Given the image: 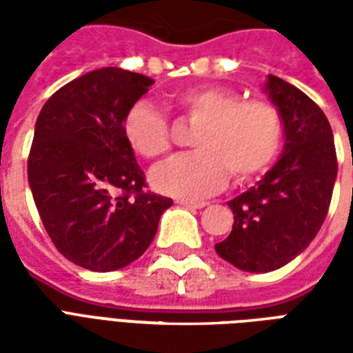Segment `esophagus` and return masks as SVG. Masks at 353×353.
I'll return each instance as SVG.
<instances>
[{
	"mask_svg": "<svg viewBox=\"0 0 353 353\" xmlns=\"http://www.w3.org/2000/svg\"><path fill=\"white\" fill-rule=\"evenodd\" d=\"M177 204L189 208V210H202L208 206V202H199V200H177Z\"/></svg>",
	"mask_w": 353,
	"mask_h": 353,
	"instance_id": "34e87169",
	"label": "esophagus"
}]
</instances>
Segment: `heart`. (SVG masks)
<instances>
[{
  "label": "heart",
  "instance_id": "b5f03b06",
  "mask_svg": "<svg viewBox=\"0 0 353 353\" xmlns=\"http://www.w3.org/2000/svg\"><path fill=\"white\" fill-rule=\"evenodd\" d=\"M194 126L199 151L176 157L153 172L159 191L179 199H204L219 191L229 172L234 181H250L270 168L280 153L283 121L272 101L244 100L229 87L191 88L176 100ZM123 134L134 153L157 161L170 153L172 134L166 117L147 101L124 115Z\"/></svg>",
  "mask_w": 353,
  "mask_h": 353
}]
</instances>
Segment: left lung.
I'll return each instance as SVG.
<instances>
[{
	"label": "left lung",
	"instance_id": "obj_1",
	"mask_svg": "<svg viewBox=\"0 0 353 353\" xmlns=\"http://www.w3.org/2000/svg\"><path fill=\"white\" fill-rule=\"evenodd\" d=\"M265 92L283 121V153L229 208L234 225L217 255L245 272H270L303 253L325 221L336 179L333 130L325 113L288 81L268 75Z\"/></svg>",
	"mask_w": 353,
	"mask_h": 353
}]
</instances>
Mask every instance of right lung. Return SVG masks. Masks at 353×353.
<instances>
[{
  "instance_id": "1",
  "label": "right lung",
  "mask_w": 353,
  "mask_h": 353,
  "mask_svg": "<svg viewBox=\"0 0 353 353\" xmlns=\"http://www.w3.org/2000/svg\"><path fill=\"white\" fill-rule=\"evenodd\" d=\"M154 81L94 70L57 90L37 117L28 181L52 244L77 266L111 272L153 242L172 199L145 192L123 121Z\"/></svg>"
}]
</instances>
